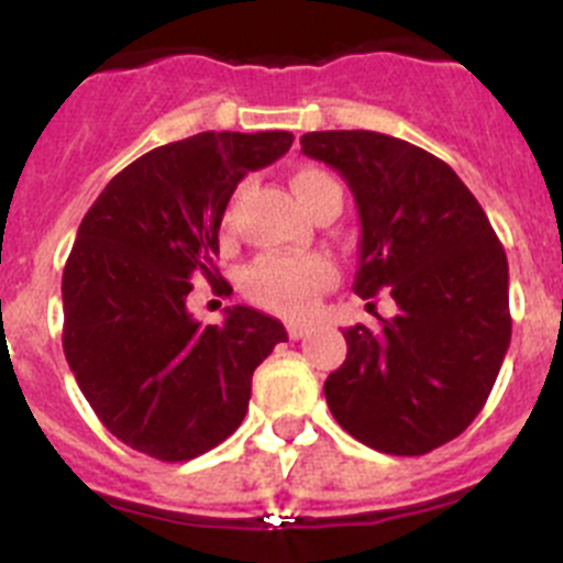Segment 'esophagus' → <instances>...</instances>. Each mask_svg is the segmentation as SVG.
Masks as SVG:
<instances>
[{
  "instance_id": "esophagus-1",
  "label": "esophagus",
  "mask_w": 563,
  "mask_h": 563,
  "mask_svg": "<svg viewBox=\"0 0 563 563\" xmlns=\"http://www.w3.org/2000/svg\"><path fill=\"white\" fill-rule=\"evenodd\" d=\"M307 332H310V324H307V321H287V335H290L292 341H301Z\"/></svg>"
}]
</instances>
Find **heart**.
Listing matches in <instances>:
<instances>
[{"mask_svg": "<svg viewBox=\"0 0 563 563\" xmlns=\"http://www.w3.org/2000/svg\"><path fill=\"white\" fill-rule=\"evenodd\" d=\"M292 194L298 197L301 206H310L321 188L338 186L330 174L321 168H298L290 177ZM341 188V186H338ZM335 282V265L324 256H271L262 258L251 267L245 282L247 296L256 305L267 307L276 312H307L321 290Z\"/></svg>", "mask_w": 563, "mask_h": 563, "instance_id": "heart-1", "label": "heart"}]
</instances>
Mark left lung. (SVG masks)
Returning a JSON list of instances; mask_svg holds the SVG:
<instances>
[{
    "instance_id": "obj_1",
    "label": "left lung",
    "mask_w": 563,
    "mask_h": 563,
    "mask_svg": "<svg viewBox=\"0 0 563 563\" xmlns=\"http://www.w3.org/2000/svg\"><path fill=\"white\" fill-rule=\"evenodd\" d=\"M301 152L341 174L361 217L352 290H389L395 318L343 332L332 417L369 449L422 456L474 422L510 346L507 256L449 163L366 129L307 132Z\"/></svg>"
}]
</instances>
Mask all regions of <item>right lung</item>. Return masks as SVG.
Listing matches in <instances>:
<instances>
[{
  "label": "right lung",
  "mask_w": 563,
  "mask_h": 563,
  "mask_svg": "<svg viewBox=\"0 0 563 563\" xmlns=\"http://www.w3.org/2000/svg\"><path fill=\"white\" fill-rule=\"evenodd\" d=\"M290 132H200L114 174L78 228L62 278L64 355L98 420L129 449L186 462L245 420L282 321L228 307L202 327L188 292L222 282L213 256L231 194L276 163Z\"/></svg>",
  "instance_id": "right-lung-1"
}]
</instances>
